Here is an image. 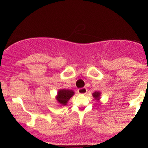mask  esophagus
I'll use <instances>...</instances> for the list:
<instances>
[{
    "mask_svg": "<svg viewBox=\"0 0 148 148\" xmlns=\"http://www.w3.org/2000/svg\"><path fill=\"white\" fill-rule=\"evenodd\" d=\"M77 92H78V93H79V94L85 95V94H86V93H87L88 90H87V88H79V89L78 90Z\"/></svg>",
    "mask_w": 148,
    "mask_h": 148,
    "instance_id": "esophagus-1",
    "label": "esophagus"
}]
</instances>
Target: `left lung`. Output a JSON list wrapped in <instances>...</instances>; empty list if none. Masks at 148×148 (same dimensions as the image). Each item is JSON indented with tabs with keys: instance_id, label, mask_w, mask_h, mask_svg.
Segmentation results:
<instances>
[{
	"instance_id": "left-lung-1",
	"label": "left lung",
	"mask_w": 148,
	"mask_h": 148,
	"mask_svg": "<svg viewBox=\"0 0 148 148\" xmlns=\"http://www.w3.org/2000/svg\"><path fill=\"white\" fill-rule=\"evenodd\" d=\"M100 95H101V92H95L94 93H92V96L95 99L97 100H99L100 99Z\"/></svg>"
}]
</instances>
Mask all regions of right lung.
<instances>
[{
  "label": "right lung",
  "mask_w": 148,
  "mask_h": 148,
  "mask_svg": "<svg viewBox=\"0 0 148 148\" xmlns=\"http://www.w3.org/2000/svg\"><path fill=\"white\" fill-rule=\"evenodd\" d=\"M74 95V92L72 90L61 89L59 90L58 92L56 99L60 104L62 105V106H65V105H67V101Z\"/></svg>",
  "instance_id": "1"
}]
</instances>
